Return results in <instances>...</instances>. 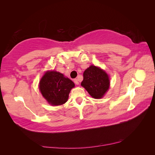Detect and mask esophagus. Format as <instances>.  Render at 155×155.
Returning a JSON list of instances; mask_svg holds the SVG:
<instances>
[{"mask_svg": "<svg viewBox=\"0 0 155 155\" xmlns=\"http://www.w3.org/2000/svg\"><path fill=\"white\" fill-rule=\"evenodd\" d=\"M74 83H75V84H76V85H79V81H78L77 79H74Z\"/></svg>", "mask_w": 155, "mask_h": 155, "instance_id": "esophagus-1", "label": "esophagus"}]
</instances>
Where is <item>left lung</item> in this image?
Masks as SVG:
<instances>
[{
  "label": "left lung",
  "mask_w": 155,
  "mask_h": 155,
  "mask_svg": "<svg viewBox=\"0 0 155 155\" xmlns=\"http://www.w3.org/2000/svg\"><path fill=\"white\" fill-rule=\"evenodd\" d=\"M81 85L93 98L100 99L109 90V78L104 70L91 65L83 72V80Z\"/></svg>",
  "instance_id": "obj_1"
}]
</instances>
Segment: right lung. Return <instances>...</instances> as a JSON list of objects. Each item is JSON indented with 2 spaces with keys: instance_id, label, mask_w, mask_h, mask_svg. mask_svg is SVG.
<instances>
[{
  "instance_id": "right-lung-1",
  "label": "right lung",
  "mask_w": 155,
  "mask_h": 155,
  "mask_svg": "<svg viewBox=\"0 0 155 155\" xmlns=\"http://www.w3.org/2000/svg\"><path fill=\"white\" fill-rule=\"evenodd\" d=\"M75 87L74 82L59 72L47 71L39 81V90L49 104L63 105L68 99L69 93Z\"/></svg>"
}]
</instances>
